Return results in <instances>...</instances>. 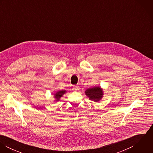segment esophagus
<instances>
[{
	"mask_svg": "<svg viewBox=\"0 0 153 153\" xmlns=\"http://www.w3.org/2000/svg\"><path fill=\"white\" fill-rule=\"evenodd\" d=\"M74 89L75 90V91H78L79 89V86H77V85H74Z\"/></svg>",
	"mask_w": 153,
	"mask_h": 153,
	"instance_id": "esophagus-1",
	"label": "esophagus"
}]
</instances>
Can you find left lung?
<instances>
[{"label": "left lung", "instance_id": "8db88e82", "mask_svg": "<svg viewBox=\"0 0 153 153\" xmlns=\"http://www.w3.org/2000/svg\"><path fill=\"white\" fill-rule=\"evenodd\" d=\"M85 94L89 98L90 100L95 102L99 101L104 95L102 89L101 88L97 87L88 88L85 91Z\"/></svg>", "mask_w": 153, "mask_h": 153}]
</instances>
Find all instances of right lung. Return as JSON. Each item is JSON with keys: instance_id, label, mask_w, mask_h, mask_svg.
<instances>
[{"instance_id": "right-lung-1", "label": "right lung", "mask_w": 153, "mask_h": 153, "mask_svg": "<svg viewBox=\"0 0 153 153\" xmlns=\"http://www.w3.org/2000/svg\"><path fill=\"white\" fill-rule=\"evenodd\" d=\"M65 92L66 91H64V90H62V91H59L56 92V93L54 94L55 98L56 99L57 101H59V99H60V98H61Z\"/></svg>"}]
</instances>
